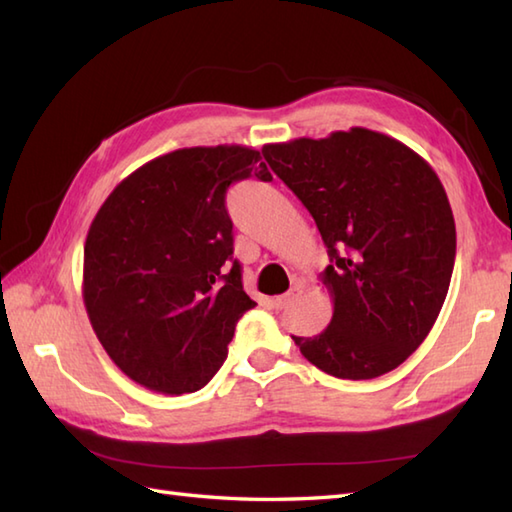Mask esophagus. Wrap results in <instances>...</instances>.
Masks as SVG:
<instances>
[{
    "instance_id": "34e87169",
    "label": "esophagus",
    "mask_w": 512,
    "mask_h": 512,
    "mask_svg": "<svg viewBox=\"0 0 512 512\" xmlns=\"http://www.w3.org/2000/svg\"><path fill=\"white\" fill-rule=\"evenodd\" d=\"M301 295H303V286L301 284H295L292 286L286 295H281V297H277L273 303L277 308H288V306H292V303H295L297 299H301Z\"/></svg>"
}]
</instances>
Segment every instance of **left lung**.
<instances>
[{
  "label": "left lung",
  "instance_id": "left-lung-1",
  "mask_svg": "<svg viewBox=\"0 0 512 512\" xmlns=\"http://www.w3.org/2000/svg\"><path fill=\"white\" fill-rule=\"evenodd\" d=\"M262 154L317 222L334 312L317 336H292L321 372L383 376L427 339L455 262L453 211L436 171L400 140L352 127L264 145Z\"/></svg>",
  "mask_w": 512,
  "mask_h": 512
}]
</instances>
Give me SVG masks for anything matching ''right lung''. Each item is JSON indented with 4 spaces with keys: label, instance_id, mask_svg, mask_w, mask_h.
Wrapping results in <instances>:
<instances>
[{
    "label": "right lung",
    "instance_id": "1",
    "mask_svg": "<svg viewBox=\"0 0 512 512\" xmlns=\"http://www.w3.org/2000/svg\"><path fill=\"white\" fill-rule=\"evenodd\" d=\"M273 176L242 145L189 147L116 184L90 224L83 303L107 356L134 383L180 396L222 367L239 317L257 303L233 259L226 189Z\"/></svg>",
    "mask_w": 512,
    "mask_h": 512
}]
</instances>
